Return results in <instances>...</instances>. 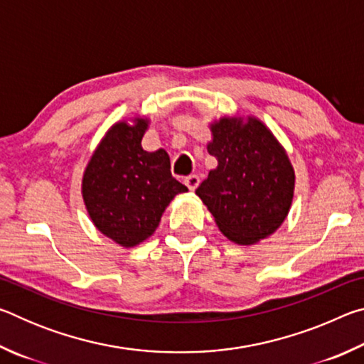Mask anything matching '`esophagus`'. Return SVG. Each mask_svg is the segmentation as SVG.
Instances as JSON below:
<instances>
[{"mask_svg":"<svg viewBox=\"0 0 364 364\" xmlns=\"http://www.w3.org/2000/svg\"><path fill=\"white\" fill-rule=\"evenodd\" d=\"M199 183H200V180L197 175H189L184 178V184L189 188V191H196V188L199 186Z\"/></svg>","mask_w":364,"mask_h":364,"instance_id":"obj_1","label":"esophagus"}]
</instances>
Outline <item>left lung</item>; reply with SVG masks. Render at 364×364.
<instances>
[{
	"instance_id": "1",
	"label": "left lung",
	"mask_w": 364,
	"mask_h": 364,
	"mask_svg": "<svg viewBox=\"0 0 364 364\" xmlns=\"http://www.w3.org/2000/svg\"><path fill=\"white\" fill-rule=\"evenodd\" d=\"M207 151L217 159L196 194L230 241L252 245L269 237L291 210L295 171L273 132L254 115L210 123Z\"/></svg>"
}]
</instances>
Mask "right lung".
Segmentation results:
<instances>
[{
  "mask_svg": "<svg viewBox=\"0 0 364 364\" xmlns=\"http://www.w3.org/2000/svg\"><path fill=\"white\" fill-rule=\"evenodd\" d=\"M151 120L136 115L109 128L82 178V196L91 221L104 236L130 249L151 237L176 194L188 188L171 176L165 149L141 146Z\"/></svg>",
  "mask_w": 364,
  "mask_h": 364,
  "instance_id": "obj_1",
  "label": "right lung"
}]
</instances>
